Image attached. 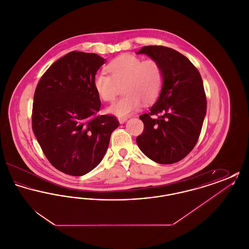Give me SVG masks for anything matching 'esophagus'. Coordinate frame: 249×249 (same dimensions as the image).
<instances>
[{"label": "esophagus", "instance_id": "esophagus-1", "mask_svg": "<svg viewBox=\"0 0 249 249\" xmlns=\"http://www.w3.org/2000/svg\"><path fill=\"white\" fill-rule=\"evenodd\" d=\"M118 119H119V123H120V124H122V123H124L125 121H127V119H127L126 117H119Z\"/></svg>", "mask_w": 249, "mask_h": 249}]
</instances>
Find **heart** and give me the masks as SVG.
Wrapping results in <instances>:
<instances>
[{"label":"heart","mask_w":249,"mask_h":249,"mask_svg":"<svg viewBox=\"0 0 249 249\" xmlns=\"http://www.w3.org/2000/svg\"><path fill=\"white\" fill-rule=\"evenodd\" d=\"M107 70L95 74L93 88L105 102H112L117 97L119 87L123 86L125 95L111 105L108 111L119 117L128 116L138 110L142 102L154 103L163 88L164 72L160 63L154 59L124 54L113 59Z\"/></svg>","instance_id":"1"}]
</instances>
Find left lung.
Listing matches in <instances>:
<instances>
[{"mask_svg": "<svg viewBox=\"0 0 249 249\" xmlns=\"http://www.w3.org/2000/svg\"><path fill=\"white\" fill-rule=\"evenodd\" d=\"M158 60L164 72L160 98L139 118L143 130L136 142L143 154L160 164L183 160L199 140L206 113L201 74L190 59L163 46L142 47L137 54Z\"/></svg>", "mask_w": 249, "mask_h": 249, "instance_id": "1", "label": "left lung"}]
</instances>
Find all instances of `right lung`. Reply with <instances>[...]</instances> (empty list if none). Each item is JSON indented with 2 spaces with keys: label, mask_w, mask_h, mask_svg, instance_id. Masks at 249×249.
<instances>
[{
  "label": "right lung",
  "mask_w": 249,
  "mask_h": 249,
  "mask_svg": "<svg viewBox=\"0 0 249 249\" xmlns=\"http://www.w3.org/2000/svg\"><path fill=\"white\" fill-rule=\"evenodd\" d=\"M105 59L71 51L55 61L37 84L32 114L36 139L60 172L81 177L98 165L119 122L98 115L101 100L93 78Z\"/></svg>",
  "instance_id": "right-lung-1"
}]
</instances>
